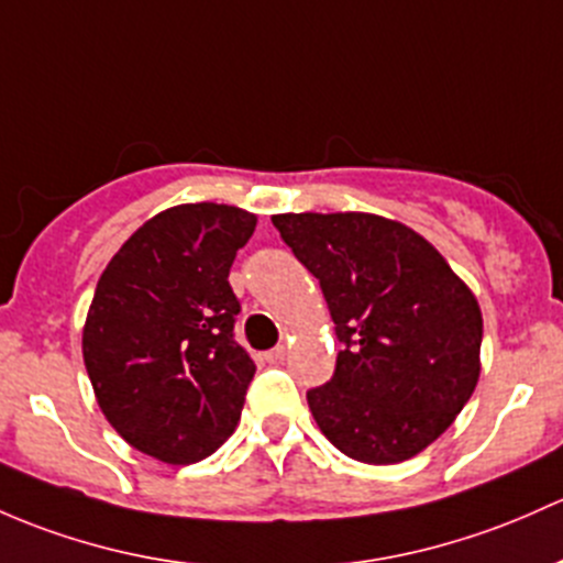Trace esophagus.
<instances>
[{"label":"esophagus","mask_w":563,"mask_h":563,"mask_svg":"<svg viewBox=\"0 0 563 563\" xmlns=\"http://www.w3.org/2000/svg\"><path fill=\"white\" fill-rule=\"evenodd\" d=\"M264 361L266 364H283L286 361V347H272V351L264 353Z\"/></svg>","instance_id":"esophagus-1"}]
</instances>
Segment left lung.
<instances>
[{
	"instance_id": "8db88e82",
	"label": "left lung",
	"mask_w": 563,
	"mask_h": 563,
	"mask_svg": "<svg viewBox=\"0 0 563 563\" xmlns=\"http://www.w3.org/2000/svg\"><path fill=\"white\" fill-rule=\"evenodd\" d=\"M321 283L342 342L334 377L307 390L318 429L364 464H399L455 421L481 377L475 294L410 227L372 212L272 216Z\"/></svg>"
}]
</instances>
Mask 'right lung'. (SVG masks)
I'll list each match as a JSON object with an SVG mask.
<instances>
[{"instance_id":"1","label":"right lung","mask_w":563,"mask_h":563,"mask_svg":"<svg viewBox=\"0 0 563 563\" xmlns=\"http://www.w3.org/2000/svg\"><path fill=\"white\" fill-rule=\"evenodd\" d=\"M256 216L197 202L158 212L110 258L82 327V361L112 429L164 464L216 453L256 364L234 340L229 269Z\"/></svg>"}]
</instances>
